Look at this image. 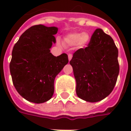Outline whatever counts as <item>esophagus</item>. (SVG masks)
Masks as SVG:
<instances>
[{
	"mask_svg": "<svg viewBox=\"0 0 131 131\" xmlns=\"http://www.w3.org/2000/svg\"><path fill=\"white\" fill-rule=\"evenodd\" d=\"M68 58H69V60L70 61V60H71V58H72V54H69Z\"/></svg>",
	"mask_w": 131,
	"mask_h": 131,
	"instance_id": "1",
	"label": "esophagus"
}]
</instances>
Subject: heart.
I'll use <instances>...</instances> for the list:
<instances>
[{
  "mask_svg": "<svg viewBox=\"0 0 131 131\" xmlns=\"http://www.w3.org/2000/svg\"><path fill=\"white\" fill-rule=\"evenodd\" d=\"M91 36L86 32H74L66 35L64 37V43L69 46H74L76 45L85 47L90 41Z\"/></svg>",
  "mask_w": 131,
  "mask_h": 131,
  "instance_id": "1",
  "label": "heart"
}]
</instances>
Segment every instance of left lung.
<instances>
[{
    "instance_id": "8db88e82",
    "label": "left lung",
    "mask_w": 131,
    "mask_h": 131,
    "mask_svg": "<svg viewBox=\"0 0 131 131\" xmlns=\"http://www.w3.org/2000/svg\"><path fill=\"white\" fill-rule=\"evenodd\" d=\"M69 63L79 98L96 102L112 93L119 73L118 49L112 38L103 30L97 29L88 47L75 52Z\"/></svg>"
}]
</instances>
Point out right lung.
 Returning a JSON list of instances; mask_svg holds the SVG:
<instances>
[{
  "instance_id": "1",
  "label": "right lung",
  "mask_w": 131,
  "mask_h": 131,
  "mask_svg": "<svg viewBox=\"0 0 131 131\" xmlns=\"http://www.w3.org/2000/svg\"><path fill=\"white\" fill-rule=\"evenodd\" d=\"M57 31V27L35 25L14 46L10 74L17 91L27 101L40 104L51 99L54 79L68 63L67 54L55 57L50 50Z\"/></svg>"
}]
</instances>
